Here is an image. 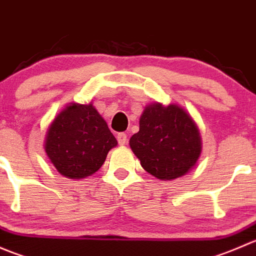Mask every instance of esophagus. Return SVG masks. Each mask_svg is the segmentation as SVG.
I'll list each match as a JSON object with an SVG mask.
<instances>
[{
	"instance_id": "esophagus-1",
	"label": "esophagus",
	"mask_w": 256,
	"mask_h": 256,
	"mask_svg": "<svg viewBox=\"0 0 256 256\" xmlns=\"http://www.w3.org/2000/svg\"><path fill=\"white\" fill-rule=\"evenodd\" d=\"M116 138H118V142L120 146H124V144H126V142H128V136H126V134L124 132L118 134Z\"/></svg>"
}]
</instances>
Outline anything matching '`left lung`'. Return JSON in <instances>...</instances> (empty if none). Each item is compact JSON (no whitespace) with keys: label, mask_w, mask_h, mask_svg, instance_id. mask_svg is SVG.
<instances>
[{"label":"left lung","mask_w":256,"mask_h":256,"mask_svg":"<svg viewBox=\"0 0 256 256\" xmlns=\"http://www.w3.org/2000/svg\"><path fill=\"white\" fill-rule=\"evenodd\" d=\"M130 147L144 171L161 180H172L194 168L202 154L197 124L182 106L161 102L146 105L140 130Z\"/></svg>","instance_id":"8db88e82"}]
</instances>
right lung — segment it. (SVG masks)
<instances>
[{"mask_svg":"<svg viewBox=\"0 0 256 256\" xmlns=\"http://www.w3.org/2000/svg\"><path fill=\"white\" fill-rule=\"evenodd\" d=\"M116 144L106 121L92 102H70L49 124L44 151L62 176L82 180L102 166Z\"/></svg>","mask_w":256,"mask_h":256,"instance_id":"obj_1","label":"right lung"}]
</instances>
